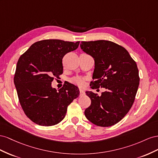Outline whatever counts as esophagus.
<instances>
[{
	"mask_svg": "<svg viewBox=\"0 0 158 158\" xmlns=\"http://www.w3.org/2000/svg\"><path fill=\"white\" fill-rule=\"evenodd\" d=\"M79 93H80V96H83L85 94V91L82 89H80L79 90Z\"/></svg>",
	"mask_w": 158,
	"mask_h": 158,
	"instance_id": "1",
	"label": "esophagus"
}]
</instances>
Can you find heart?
Listing matches in <instances>:
<instances>
[{
  "label": "heart",
  "instance_id": "1",
  "mask_svg": "<svg viewBox=\"0 0 158 158\" xmlns=\"http://www.w3.org/2000/svg\"><path fill=\"white\" fill-rule=\"evenodd\" d=\"M71 81L73 84L77 85V86H79V87H83L84 85V83H85L84 79L80 78V77L73 78V79H71Z\"/></svg>",
  "mask_w": 158,
  "mask_h": 158
}]
</instances>
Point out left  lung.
<instances>
[{
	"instance_id": "obj_1",
	"label": "left lung",
	"mask_w": 158,
	"mask_h": 158,
	"mask_svg": "<svg viewBox=\"0 0 158 158\" xmlns=\"http://www.w3.org/2000/svg\"><path fill=\"white\" fill-rule=\"evenodd\" d=\"M80 47L94 60L91 87L106 89L101 96L86 91L91 104L85 115L97 126L111 127L123 119L133 105L139 82L137 65L127 49L110 41L81 42Z\"/></svg>"
}]
</instances>
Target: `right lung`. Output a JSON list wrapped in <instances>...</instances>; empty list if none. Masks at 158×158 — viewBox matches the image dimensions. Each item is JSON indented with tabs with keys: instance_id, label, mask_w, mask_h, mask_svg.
<instances>
[{
	"instance_id": "obj_1",
	"label": "right lung",
	"mask_w": 158,
	"mask_h": 158,
	"mask_svg": "<svg viewBox=\"0 0 158 158\" xmlns=\"http://www.w3.org/2000/svg\"><path fill=\"white\" fill-rule=\"evenodd\" d=\"M61 40L35 42L18 61L14 83L24 113L35 124L50 127L65 116L67 106L79 95L75 85L68 83L60 90L52 87L53 77L63 73L62 59L78 48Z\"/></svg>"
}]
</instances>
